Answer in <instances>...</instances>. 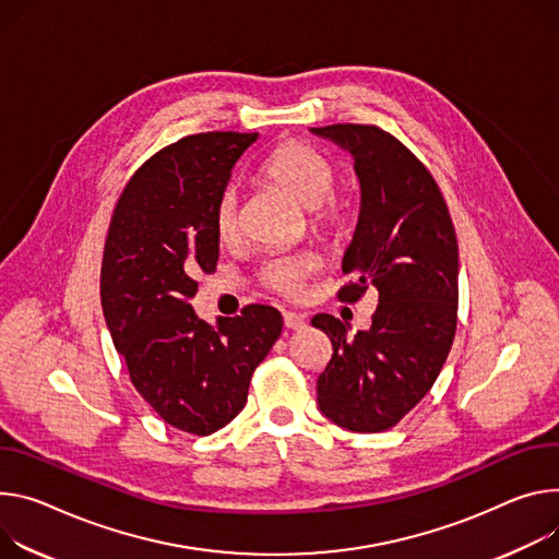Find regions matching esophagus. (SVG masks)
<instances>
[{
	"label": "esophagus",
	"instance_id": "1",
	"mask_svg": "<svg viewBox=\"0 0 559 559\" xmlns=\"http://www.w3.org/2000/svg\"><path fill=\"white\" fill-rule=\"evenodd\" d=\"M283 323H285V328H287V330H302V328L308 325L306 317H302V314H296V312H285V314H283Z\"/></svg>",
	"mask_w": 559,
	"mask_h": 559
}]
</instances>
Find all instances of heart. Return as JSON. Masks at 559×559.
<instances>
[{
    "mask_svg": "<svg viewBox=\"0 0 559 559\" xmlns=\"http://www.w3.org/2000/svg\"><path fill=\"white\" fill-rule=\"evenodd\" d=\"M263 176L276 182L289 193L298 205L308 212L310 227L328 236L345 218L347 202L332 193L336 169L321 151L306 144H283L263 165ZM240 200L234 189H227L214 210V227L221 240H234L240 225ZM312 270V261L306 257H278L270 259L261 267L263 283L281 294H296L302 276Z\"/></svg>",
    "mask_w": 559,
    "mask_h": 559,
    "instance_id": "obj_1",
    "label": "heart"
}]
</instances>
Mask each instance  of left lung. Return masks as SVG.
<instances>
[{
    "mask_svg": "<svg viewBox=\"0 0 559 559\" xmlns=\"http://www.w3.org/2000/svg\"><path fill=\"white\" fill-rule=\"evenodd\" d=\"M310 131L347 151L361 187L343 257L354 283L338 298L379 292L370 330L349 336L330 314L312 319L334 349L317 381L319 411L345 430L381 432L415 408L445 364L460 294L456 236L435 178L396 138L364 124Z\"/></svg>",
    "mask_w": 559,
    "mask_h": 559,
    "instance_id": "left-lung-1",
    "label": "left lung"
}]
</instances>
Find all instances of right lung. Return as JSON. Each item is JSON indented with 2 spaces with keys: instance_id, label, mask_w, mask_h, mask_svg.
<instances>
[{
  "instance_id": "right-lung-1",
  "label": "right lung",
  "mask_w": 559,
  "mask_h": 559,
  "mask_svg": "<svg viewBox=\"0 0 559 559\" xmlns=\"http://www.w3.org/2000/svg\"><path fill=\"white\" fill-rule=\"evenodd\" d=\"M259 133H200L151 158L111 218L99 296L114 345L142 399L169 426L212 435L247 403L253 370L283 330L270 306L198 319L195 272L218 261L214 210Z\"/></svg>"
}]
</instances>
